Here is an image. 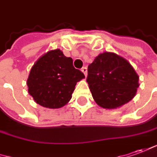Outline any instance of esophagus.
Masks as SVG:
<instances>
[{
    "instance_id": "34e87169",
    "label": "esophagus",
    "mask_w": 157,
    "mask_h": 157,
    "mask_svg": "<svg viewBox=\"0 0 157 157\" xmlns=\"http://www.w3.org/2000/svg\"><path fill=\"white\" fill-rule=\"evenodd\" d=\"M82 71L83 73H84L85 76H87V67H83V68H82Z\"/></svg>"
}]
</instances>
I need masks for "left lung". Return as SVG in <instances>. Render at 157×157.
Instances as JSON below:
<instances>
[{
  "mask_svg": "<svg viewBox=\"0 0 157 157\" xmlns=\"http://www.w3.org/2000/svg\"><path fill=\"white\" fill-rule=\"evenodd\" d=\"M138 75L127 60L112 52L95 57L87 67V82L98 105L114 109L132 100L137 93Z\"/></svg>",
  "mask_w": 157,
  "mask_h": 157,
  "instance_id": "obj_1",
  "label": "left lung"
}]
</instances>
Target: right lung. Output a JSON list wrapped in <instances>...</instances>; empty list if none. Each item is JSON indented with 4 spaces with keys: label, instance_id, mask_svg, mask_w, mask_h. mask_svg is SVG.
Returning a JSON list of instances; mask_svg holds the SVG:
<instances>
[{
    "label": "right lung",
    "instance_id": "1",
    "mask_svg": "<svg viewBox=\"0 0 157 157\" xmlns=\"http://www.w3.org/2000/svg\"><path fill=\"white\" fill-rule=\"evenodd\" d=\"M85 78L59 49L50 51L38 59L27 79L28 92L38 105L47 108H60L72 97L76 82Z\"/></svg>",
    "mask_w": 157,
    "mask_h": 157
}]
</instances>
